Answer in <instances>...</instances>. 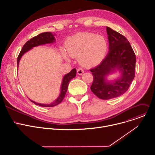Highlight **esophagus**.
<instances>
[{
	"instance_id": "esophagus-1",
	"label": "esophagus",
	"mask_w": 155,
	"mask_h": 155,
	"mask_svg": "<svg viewBox=\"0 0 155 155\" xmlns=\"http://www.w3.org/2000/svg\"><path fill=\"white\" fill-rule=\"evenodd\" d=\"M84 73V70L81 68H79L77 69V74L78 75H82Z\"/></svg>"
}]
</instances>
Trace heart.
<instances>
[{
  "mask_svg": "<svg viewBox=\"0 0 155 155\" xmlns=\"http://www.w3.org/2000/svg\"><path fill=\"white\" fill-rule=\"evenodd\" d=\"M65 48L69 55L78 57L81 64L90 67L97 65L104 58L108 44L104 36L82 32L70 37L66 43ZM65 56L67 58L66 54Z\"/></svg>",
  "mask_w": 155,
  "mask_h": 155,
  "instance_id": "1",
  "label": "heart"
}]
</instances>
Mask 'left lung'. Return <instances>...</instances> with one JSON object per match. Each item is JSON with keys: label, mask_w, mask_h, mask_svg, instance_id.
Listing matches in <instances>:
<instances>
[{"label": "left lung", "mask_w": 155, "mask_h": 155, "mask_svg": "<svg viewBox=\"0 0 155 155\" xmlns=\"http://www.w3.org/2000/svg\"><path fill=\"white\" fill-rule=\"evenodd\" d=\"M109 52L97 67L90 69L94 81L90 89L99 98L109 100L118 97L128 90L135 75L136 57L125 37L107 27ZM119 70L122 77L111 82L106 76Z\"/></svg>", "instance_id": "1"}]
</instances>
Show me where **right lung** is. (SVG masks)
<instances>
[{
    "label": "right lung",
    "mask_w": 155,
    "mask_h": 155,
    "mask_svg": "<svg viewBox=\"0 0 155 155\" xmlns=\"http://www.w3.org/2000/svg\"><path fill=\"white\" fill-rule=\"evenodd\" d=\"M55 41L54 35L51 33V32H44L42 34H40L34 37L33 38H30L28 41L25 44V45L23 46L21 51L17 57V68L19 64V61L21 58L22 56L27 52V51L30 50L31 48H32L34 47L38 46L40 45H44L46 44H50V43H53ZM77 74V70L76 68H74L71 70L70 72H69L68 74H66L62 80V83H61V91H60V94L58 96V97L53 102L50 104H38V103H36L32 100H30L31 101L33 102L34 104L35 105L43 107H55L61 102L65 96V94L67 91L68 88V85L69 82L70 80L75 77Z\"/></svg>",
    "instance_id": "right-lung-1"
}]
</instances>
